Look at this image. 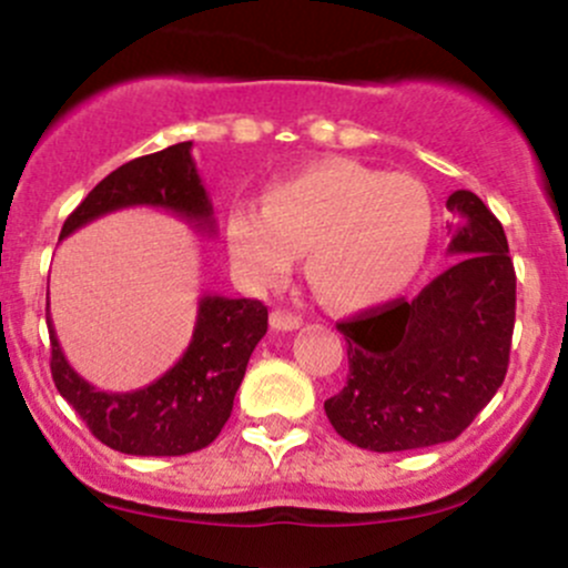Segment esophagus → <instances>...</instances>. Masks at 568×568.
Returning <instances> with one entry per match:
<instances>
[{
	"instance_id": "1",
	"label": "esophagus",
	"mask_w": 568,
	"mask_h": 568,
	"mask_svg": "<svg viewBox=\"0 0 568 568\" xmlns=\"http://www.w3.org/2000/svg\"><path fill=\"white\" fill-rule=\"evenodd\" d=\"M268 324H272V329H277V332H294L302 326V318L300 315L288 313V310H274L272 318H268Z\"/></svg>"
}]
</instances>
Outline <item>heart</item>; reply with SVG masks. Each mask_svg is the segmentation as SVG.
Returning <instances> with one entry per match:
<instances>
[{
    "instance_id": "obj_1",
    "label": "heart",
    "mask_w": 568,
    "mask_h": 568,
    "mask_svg": "<svg viewBox=\"0 0 568 568\" xmlns=\"http://www.w3.org/2000/svg\"><path fill=\"white\" fill-rule=\"evenodd\" d=\"M433 223V201L419 179L324 160L272 184L264 206H231L225 239L250 283H283L296 253H307L315 294L332 307L356 310L414 283Z\"/></svg>"
}]
</instances>
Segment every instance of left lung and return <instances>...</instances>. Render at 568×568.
<instances>
[{"label":"left lung","mask_w":568,"mask_h":568,"mask_svg":"<svg viewBox=\"0 0 568 568\" xmlns=\"http://www.w3.org/2000/svg\"><path fill=\"white\" fill-rule=\"evenodd\" d=\"M457 261L416 300L343 321L348 381L324 403L332 427L369 452L455 440L500 389L515 332L517 277L504 225L470 190L446 201Z\"/></svg>","instance_id":"1"}]
</instances>
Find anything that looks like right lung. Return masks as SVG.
<instances>
[{
	"mask_svg": "<svg viewBox=\"0 0 568 568\" xmlns=\"http://www.w3.org/2000/svg\"><path fill=\"white\" fill-rule=\"evenodd\" d=\"M190 149L193 141L174 143L119 165L64 220L59 239L130 206L165 209L201 234H214L212 201ZM266 321L268 313L258 300L204 296L193 339L169 373L143 389L100 392L64 359L48 318L53 384L94 438L111 449L139 457L190 455L212 444L229 422L250 354L266 334Z\"/></svg>",
	"mask_w": 568,
	"mask_h": 568,
	"instance_id": "1",
	"label": "right lung"
}]
</instances>
